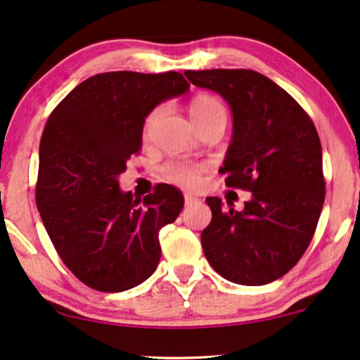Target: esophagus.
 Returning a JSON list of instances; mask_svg holds the SVG:
<instances>
[{"label": "esophagus", "instance_id": "esophagus-1", "mask_svg": "<svg viewBox=\"0 0 360 360\" xmlns=\"http://www.w3.org/2000/svg\"><path fill=\"white\" fill-rule=\"evenodd\" d=\"M197 200H198V198L193 197V195L185 193V203H187V205H192V203H195Z\"/></svg>", "mask_w": 360, "mask_h": 360}]
</instances>
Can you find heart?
<instances>
[{
  "label": "heart",
  "instance_id": "1",
  "mask_svg": "<svg viewBox=\"0 0 360 360\" xmlns=\"http://www.w3.org/2000/svg\"><path fill=\"white\" fill-rule=\"evenodd\" d=\"M160 115V108L153 110L143 123V136H148L152 131ZM190 115L195 123H200L203 120L214 117V115H225V106L219 98L212 95H197L190 103ZM208 170V163L205 162H190V160H172L163 165L162 175L170 184L179 185L184 188H195L202 181V175Z\"/></svg>",
  "mask_w": 360,
  "mask_h": 360
}]
</instances>
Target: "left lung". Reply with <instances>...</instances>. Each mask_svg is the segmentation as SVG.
<instances>
[{"label": "left lung", "mask_w": 360, "mask_h": 360, "mask_svg": "<svg viewBox=\"0 0 360 360\" xmlns=\"http://www.w3.org/2000/svg\"><path fill=\"white\" fill-rule=\"evenodd\" d=\"M185 77L229 101L233 139L220 172L227 187L252 192L242 212L207 198V260L240 285L277 281L307 250L326 198L316 125L283 88L254 70H187Z\"/></svg>", "instance_id": "1"}]
</instances>
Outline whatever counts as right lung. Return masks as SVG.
<instances>
[{
    "label": "right lung",
    "mask_w": 360,
    "mask_h": 360,
    "mask_svg": "<svg viewBox=\"0 0 360 360\" xmlns=\"http://www.w3.org/2000/svg\"><path fill=\"white\" fill-rule=\"evenodd\" d=\"M188 88L179 72L100 73L70 91L44 125L37 207L60 259L90 288L128 290L157 269L158 232L176 220L184 195L158 184L139 200L117 179L140 153L146 115Z\"/></svg>",
    "instance_id": "obj_1"
}]
</instances>
